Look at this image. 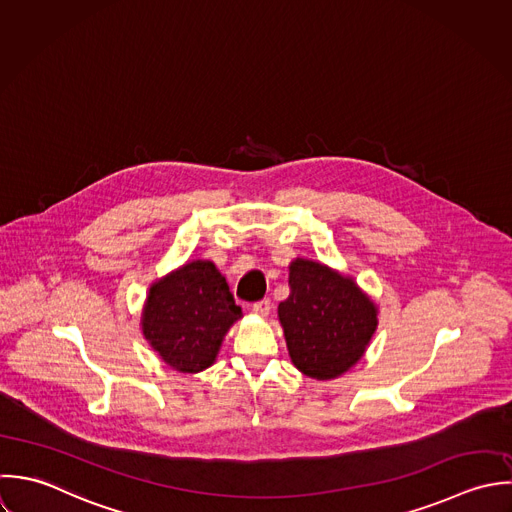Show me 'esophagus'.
<instances>
[{"mask_svg": "<svg viewBox=\"0 0 512 512\" xmlns=\"http://www.w3.org/2000/svg\"><path fill=\"white\" fill-rule=\"evenodd\" d=\"M252 312L258 316H268L270 314V300H258L252 306Z\"/></svg>", "mask_w": 512, "mask_h": 512, "instance_id": "esophagus-1", "label": "esophagus"}]
</instances>
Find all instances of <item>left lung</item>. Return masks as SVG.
I'll list each match as a JSON object with an SVG mask.
<instances>
[{
    "mask_svg": "<svg viewBox=\"0 0 512 512\" xmlns=\"http://www.w3.org/2000/svg\"><path fill=\"white\" fill-rule=\"evenodd\" d=\"M278 316L294 365L314 379L355 365L377 328L373 302L351 278L302 258L290 266V296Z\"/></svg>",
    "mask_w": 512,
    "mask_h": 512,
    "instance_id": "left-lung-1",
    "label": "left lung"
}]
</instances>
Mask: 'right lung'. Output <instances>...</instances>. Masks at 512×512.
I'll return each mask as SVG.
<instances>
[{
	"label": "right lung",
	"mask_w": 512,
	"mask_h": 512,
	"mask_svg": "<svg viewBox=\"0 0 512 512\" xmlns=\"http://www.w3.org/2000/svg\"><path fill=\"white\" fill-rule=\"evenodd\" d=\"M242 316L226 278L196 260L157 282L143 310V334L172 369L196 373L214 363L222 338Z\"/></svg>",
	"instance_id": "obj_1"
}]
</instances>
